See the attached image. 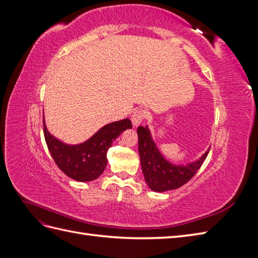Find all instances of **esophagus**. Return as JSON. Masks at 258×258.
<instances>
[{
	"label": "esophagus",
	"instance_id": "1",
	"mask_svg": "<svg viewBox=\"0 0 258 258\" xmlns=\"http://www.w3.org/2000/svg\"><path fill=\"white\" fill-rule=\"evenodd\" d=\"M145 117H146V112L144 110H142V108H137V110L132 112L131 121L135 124V126H137V124H140L144 120Z\"/></svg>",
	"mask_w": 258,
	"mask_h": 258
}]
</instances>
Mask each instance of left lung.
Instances as JSON below:
<instances>
[{"instance_id": "left-lung-1", "label": "left lung", "mask_w": 258, "mask_h": 258, "mask_svg": "<svg viewBox=\"0 0 258 258\" xmlns=\"http://www.w3.org/2000/svg\"><path fill=\"white\" fill-rule=\"evenodd\" d=\"M137 132L143 174L147 185L155 191L175 189L186 184L198 172L209 153L207 152L199 160L187 166H174L160 155L147 127L140 126Z\"/></svg>"}]
</instances>
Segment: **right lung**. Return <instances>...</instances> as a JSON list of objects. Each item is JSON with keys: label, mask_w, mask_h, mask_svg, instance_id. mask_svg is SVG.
Returning a JSON list of instances; mask_svg holds the SVG:
<instances>
[{"label": "right lung", "mask_w": 258, "mask_h": 258, "mask_svg": "<svg viewBox=\"0 0 258 258\" xmlns=\"http://www.w3.org/2000/svg\"><path fill=\"white\" fill-rule=\"evenodd\" d=\"M43 124L45 141L52 159L62 172L79 182H89L102 174L107 163L108 148L121 132L132 128L128 118L122 119L106 124L82 144L67 145L49 134L44 119Z\"/></svg>", "instance_id": "right-lung-1"}]
</instances>
